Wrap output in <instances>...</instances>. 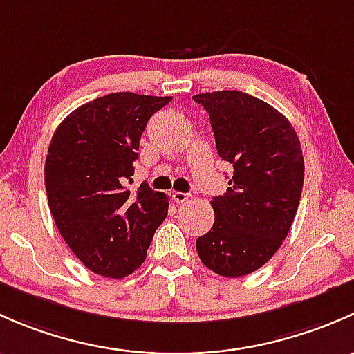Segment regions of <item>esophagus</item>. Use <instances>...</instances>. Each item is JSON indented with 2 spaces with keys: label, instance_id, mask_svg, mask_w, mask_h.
Wrapping results in <instances>:
<instances>
[{
  "label": "esophagus",
  "instance_id": "34e87169",
  "mask_svg": "<svg viewBox=\"0 0 354 354\" xmlns=\"http://www.w3.org/2000/svg\"><path fill=\"white\" fill-rule=\"evenodd\" d=\"M189 198H191V196H189L187 192H178V191H176V192H174V194H172V199H174V201H176V203H178V204L189 201Z\"/></svg>",
  "mask_w": 354,
  "mask_h": 354
}]
</instances>
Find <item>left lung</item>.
Masks as SVG:
<instances>
[{
	"label": "left lung",
	"instance_id": "obj_1",
	"mask_svg": "<svg viewBox=\"0 0 354 354\" xmlns=\"http://www.w3.org/2000/svg\"><path fill=\"white\" fill-rule=\"evenodd\" d=\"M192 100L209 114L218 155L233 165L196 250L207 269L240 278L262 268L290 232L305 177L300 140L281 112L249 93L221 90Z\"/></svg>",
	"mask_w": 354,
	"mask_h": 354
}]
</instances>
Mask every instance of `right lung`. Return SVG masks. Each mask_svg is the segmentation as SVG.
Listing matches in <instances>:
<instances>
[{
    "mask_svg": "<svg viewBox=\"0 0 354 354\" xmlns=\"http://www.w3.org/2000/svg\"><path fill=\"white\" fill-rule=\"evenodd\" d=\"M170 100L109 93L75 109L50 140L44 167L50 214L95 274L118 279L136 271L169 213V196L145 182L131 194L124 182L134 174L148 119Z\"/></svg>",
    "mask_w": 354,
    "mask_h": 354,
    "instance_id": "add662e5",
    "label": "right lung"
}]
</instances>
